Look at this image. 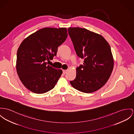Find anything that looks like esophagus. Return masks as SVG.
Returning <instances> with one entry per match:
<instances>
[{
    "instance_id": "esophagus-1",
    "label": "esophagus",
    "mask_w": 134,
    "mask_h": 134,
    "mask_svg": "<svg viewBox=\"0 0 134 134\" xmlns=\"http://www.w3.org/2000/svg\"><path fill=\"white\" fill-rule=\"evenodd\" d=\"M67 71H68L67 70H63V74H65L66 73H67Z\"/></svg>"
}]
</instances>
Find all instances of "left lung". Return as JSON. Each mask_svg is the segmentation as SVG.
<instances>
[{
	"label": "left lung",
	"mask_w": 134,
	"mask_h": 134,
	"mask_svg": "<svg viewBox=\"0 0 134 134\" xmlns=\"http://www.w3.org/2000/svg\"><path fill=\"white\" fill-rule=\"evenodd\" d=\"M68 31L76 54L84 59L83 65L76 68L75 79L70 83L81 92H95L105 85L113 71L111 47L102 36L86 29L69 27Z\"/></svg>",
	"instance_id": "8db88e82"
}]
</instances>
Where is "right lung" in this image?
Wrapping results in <instances>:
<instances>
[{"label": "right lung", "mask_w": 134, "mask_h": 134, "mask_svg": "<svg viewBox=\"0 0 134 134\" xmlns=\"http://www.w3.org/2000/svg\"><path fill=\"white\" fill-rule=\"evenodd\" d=\"M68 36L67 29L45 27L26 38L17 53L16 70L24 86L42 94L52 89L62 75L61 69L47 65L57 55L58 47Z\"/></svg>", "instance_id": "1"}]
</instances>
